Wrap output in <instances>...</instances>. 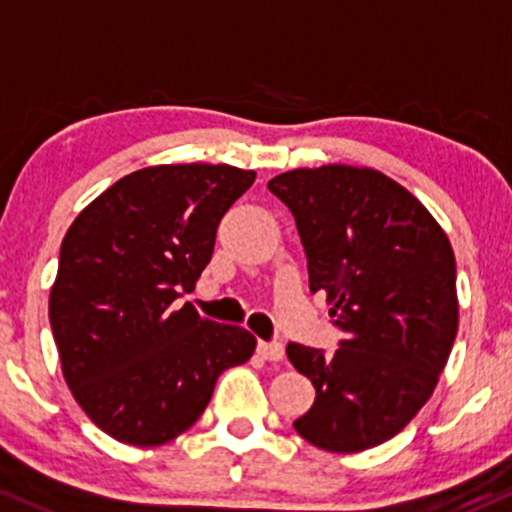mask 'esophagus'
I'll list each match as a JSON object with an SVG mask.
<instances>
[{
    "label": "esophagus",
    "mask_w": 512,
    "mask_h": 512,
    "mask_svg": "<svg viewBox=\"0 0 512 512\" xmlns=\"http://www.w3.org/2000/svg\"><path fill=\"white\" fill-rule=\"evenodd\" d=\"M256 351H258V356L266 361H280L285 356V349L280 342H258Z\"/></svg>",
    "instance_id": "obj_1"
}]
</instances>
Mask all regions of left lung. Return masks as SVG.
I'll return each mask as SVG.
<instances>
[{"label":"left lung","mask_w":512,"mask_h":512,"mask_svg":"<svg viewBox=\"0 0 512 512\" xmlns=\"http://www.w3.org/2000/svg\"><path fill=\"white\" fill-rule=\"evenodd\" d=\"M293 212L310 290L344 339L334 354L288 344L317 398L293 422L324 452L395 437L432 395L459 327L452 244L420 200L371 168H298L268 180Z\"/></svg>","instance_id":"1"}]
</instances>
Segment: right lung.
Masks as SVG:
<instances>
[{
    "mask_svg": "<svg viewBox=\"0 0 512 512\" xmlns=\"http://www.w3.org/2000/svg\"><path fill=\"white\" fill-rule=\"evenodd\" d=\"M254 170L212 163L124 175L70 224L48 300L65 383L92 422L134 447L190 430L219 373L246 364L256 337L197 315L190 293L229 207Z\"/></svg>",
    "mask_w": 512,
    "mask_h": 512,
    "instance_id": "1",
    "label": "right lung"
}]
</instances>
